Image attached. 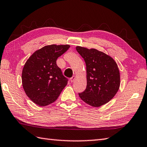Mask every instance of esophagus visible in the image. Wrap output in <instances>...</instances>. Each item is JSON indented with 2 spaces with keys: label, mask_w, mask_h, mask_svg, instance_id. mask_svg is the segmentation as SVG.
Segmentation results:
<instances>
[{
  "label": "esophagus",
  "mask_w": 147,
  "mask_h": 147,
  "mask_svg": "<svg viewBox=\"0 0 147 147\" xmlns=\"http://www.w3.org/2000/svg\"><path fill=\"white\" fill-rule=\"evenodd\" d=\"M75 78H76V76H73V77H71V78H70V80H71V82H73L74 80H75Z\"/></svg>",
  "instance_id": "esophagus-1"
}]
</instances>
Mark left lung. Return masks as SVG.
Segmentation results:
<instances>
[{"mask_svg":"<svg viewBox=\"0 0 147 147\" xmlns=\"http://www.w3.org/2000/svg\"><path fill=\"white\" fill-rule=\"evenodd\" d=\"M87 69V88L79 96L93 107L105 105L115 96L120 84V72L110 56L96 49L76 47Z\"/></svg>","mask_w":147,"mask_h":147,"instance_id":"obj_1","label":"left lung"}]
</instances>
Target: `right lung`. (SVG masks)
<instances>
[{"label": "right lung", "instance_id": "1", "mask_svg": "<svg viewBox=\"0 0 147 147\" xmlns=\"http://www.w3.org/2000/svg\"><path fill=\"white\" fill-rule=\"evenodd\" d=\"M69 47L68 45L45 46L27 60L22 71V85L35 104L45 106L55 101L67 85L68 80L56 61Z\"/></svg>", "mask_w": 147, "mask_h": 147}]
</instances>
